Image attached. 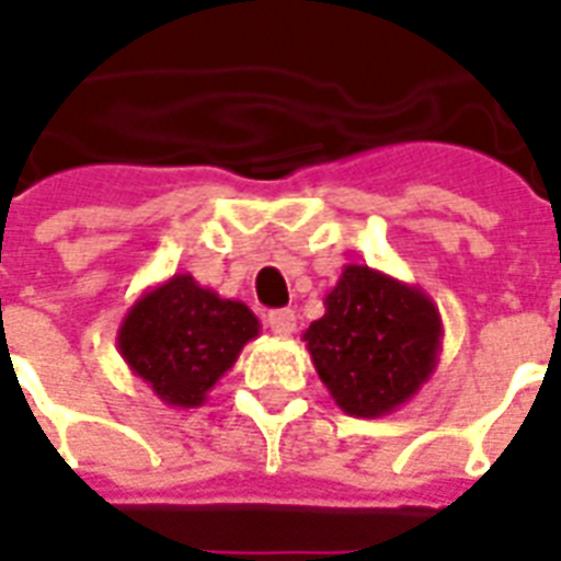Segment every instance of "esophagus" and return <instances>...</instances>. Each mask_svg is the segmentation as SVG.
<instances>
[{"mask_svg":"<svg viewBox=\"0 0 561 561\" xmlns=\"http://www.w3.org/2000/svg\"><path fill=\"white\" fill-rule=\"evenodd\" d=\"M267 327H271L273 335L288 337L290 332H294V327H297V314L290 309H273L271 314H267Z\"/></svg>","mask_w":561,"mask_h":561,"instance_id":"esophagus-1","label":"esophagus"}]
</instances>
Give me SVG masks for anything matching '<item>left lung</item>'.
I'll use <instances>...</instances> for the list:
<instances>
[{
  "mask_svg": "<svg viewBox=\"0 0 561 561\" xmlns=\"http://www.w3.org/2000/svg\"><path fill=\"white\" fill-rule=\"evenodd\" d=\"M323 306L302 341L341 412L382 417L430 382L444 323L426 290L367 264H347Z\"/></svg>",
  "mask_w": 561,
  "mask_h": 561,
  "instance_id": "obj_1",
  "label": "left lung"
}]
</instances>
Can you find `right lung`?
Masks as SVG:
<instances>
[{"instance_id": "right-lung-1", "label": "right lung", "mask_w": 561, "mask_h": 561, "mask_svg": "<svg viewBox=\"0 0 561 561\" xmlns=\"http://www.w3.org/2000/svg\"><path fill=\"white\" fill-rule=\"evenodd\" d=\"M259 332L262 323L241 299L176 273L131 302L117 329V350L161 403L196 409Z\"/></svg>"}]
</instances>
